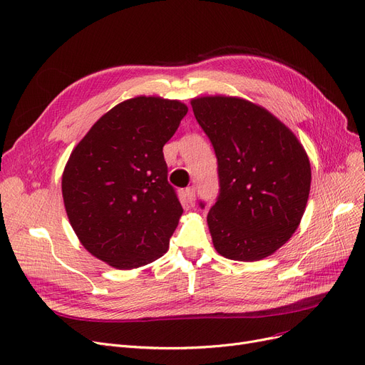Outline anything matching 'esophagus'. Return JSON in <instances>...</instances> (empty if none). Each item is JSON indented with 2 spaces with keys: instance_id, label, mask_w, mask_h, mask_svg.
Returning a JSON list of instances; mask_svg holds the SVG:
<instances>
[{
  "instance_id": "esophagus-1",
  "label": "esophagus",
  "mask_w": 365,
  "mask_h": 365,
  "mask_svg": "<svg viewBox=\"0 0 365 365\" xmlns=\"http://www.w3.org/2000/svg\"><path fill=\"white\" fill-rule=\"evenodd\" d=\"M185 197H186V200H187V202H189V204L194 205V204H195V187H194V186H191V187H186Z\"/></svg>"
}]
</instances>
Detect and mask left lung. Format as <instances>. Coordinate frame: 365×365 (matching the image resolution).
Segmentation results:
<instances>
[{"label": "left lung", "instance_id": "left-lung-1", "mask_svg": "<svg viewBox=\"0 0 365 365\" xmlns=\"http://www.w3.org/2000/svg\"><path fill=\"white\" fill-rule=\"evenodd\" d=\"M191 104L217 158L219 195L207 215L215 249L234 261L272 255L306 210L312 170L304 148L288 126L250 101L216 95Z\"/></svg>", "mask_w": 365, "mask_h": 365}]
</instances>
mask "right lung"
<instances>
[{"instance_id":"1","label":"right lung","mask_w":365,"mask_h":365,"mask_svg":"<svg viewBox=\"0 0 365 365\" xmlns=\"http://www.w3.org/2000/svg\"><path fill=\"white\" fill-rule=\"evenodd\" d=\"M186 113L178 100H126L71 152L62 197L76 235L93 257L130 270L167 252L183 209L167 180L163 148Z\"/></svg>"}]
</instances>
